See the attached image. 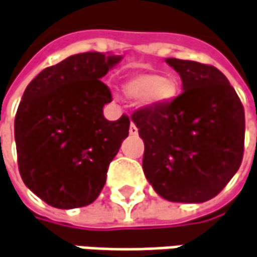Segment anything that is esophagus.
I'll use <instances>...</instances> for the list:
<instances>
[{
    "instance_id": "esophagus-1",
    "label": "esophagus",
    "mask_w": 257,
    "mask_h": 257,
    "mask_svg": "<svg viewBox=\"0 0 257 257\" xmlns=\"http://www.w3.org/2000/svg\"><path fill=\"white\" fill-rule=\"evenodd\" d=\"M128 132H130V135L132 136H136L137 133H139V128L136 127V124L133 121H132V124H130V130H128Z\"/></svg>"
}]
</instances>
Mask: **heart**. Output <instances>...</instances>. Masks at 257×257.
<instances>
[{"mask_svg":"<svg viewBox=\"0 0 257 257\" xmlns=\"http://www.w3.org/2000/svg\"><path fill=\"white\" fill-rule=\"evenodd\" d=\"M124 94L148 107H162L178 95V82L172 76H162L156 72H140L124 82Z\"/></svg>","mask_w":257,"mask_h":257,"instance_id":"b5f03b06","label":"heart"}]
</instances>
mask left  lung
Wrapping results in <instances>:
<instances>
[{
    "label": "left lung",
    "instance_id": "8db88e82",
    "mask_svg": "<svg viewBox=\"0 0 257 257\" xmlns=\"http://www.w3.org/2000/svg\"><path fill=\"white\" fill-rule=\"evenodd\" d=\"M184 92L132 120L145 142L143 171L172 202H205L237 172L244 150V108L223 72L192 60L166 59Z\"/></svg>",
    "mask_w": 257,
    "mask_h": 257
}]
</instances>
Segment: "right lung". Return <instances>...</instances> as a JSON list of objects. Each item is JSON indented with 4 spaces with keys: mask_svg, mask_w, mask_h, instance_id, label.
<instances>
[{
    "mask_svg": "<svg viewBox=\"0 0 257 257\" xmlns=\"http://www.w3.org/2000/svg\"><path fill=\"white\" fill-rule=\"evenodd\" d=\"M120 60L98 52L73 55L43 69L23 94L14 121L20 175L55 208L94 202L128 136L125 114L117 121L102 114L112 96L101 78Z\"/></svg>",
    "mask_w": 257,
    "mask_h": 257,
    "instance_id": "add662e5",
    "label": "right lung"
}]
</instances>
